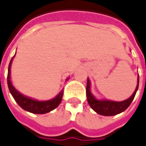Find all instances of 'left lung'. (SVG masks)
Here are the masks:
<instances>
[{
    "label": "left lung",
    "instance_id": "8db88e82",
    "mask_svg": "<svg viewBox=\"0 0 146 146\" xmlns=\"http://www.w3.org/2000/svg\"><path fill=\"white\" fill-rule=\"evenodd\" d=\"M139 86V76L137 79V86L136 88L135 92L128 99L123 102H113L109 100H98L93 97L90 92V81L88 78L87 87H86V95H87L88 102L91 108L97 112L98 114L104 116H112L119 114L124 111L130 106L133 99L135 98L136 93Z\"/></svg>",
    "mask_w": 146,
    "mask_h": 146
}]
</instances>
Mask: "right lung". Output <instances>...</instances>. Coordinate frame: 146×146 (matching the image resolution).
I'll list each match as a JSON object with an SVG mask.
<instances>
[{"label": "right lung", "instance_id": "1", "mask_svg": "<svg viewBox=\"0 0 146 146\" xmlns=\"http://www.w3.org/2000/svg\"><path fill=\"white\" fill-rule=\"evenodd\" d=\"M14 57L10 60V62L9 64L8 76H7V84H8L9 90L12 94L13 98L16 101V102L19 105L20 107L25 110L28 112H31L33 114H45L49 111L53 110L58 106L61 103L62 95H63V89L59 93V94L56 98H53L48 101H36L34 99L27 98L18 92L13 86L12 83L10 81V66Z\"/></svg>", "mask_w": 146, "mask_h": 146}]
</instances>
